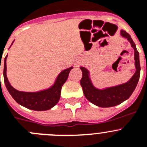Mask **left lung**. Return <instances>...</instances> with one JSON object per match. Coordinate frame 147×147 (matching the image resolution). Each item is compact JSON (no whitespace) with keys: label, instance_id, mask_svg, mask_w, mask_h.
<instances>
[{"label":"left lung","instance_id":"obj_1","mask_svg":"<svg viewBox=\"0 0 147 147\" xmlns=\"http://www.w3.org/2000/svg\"><path fill=\"white\" fill-rule=\"evenodd\" d=\"M120 35L125 38H127L134 49L136 72L130 80L119 85L98 89L92 84L90 79V71L84 67H80V69L82 71V78L80 81V84L82 87L84 96L89 101L99 107H112L127 100L135 90L139 80L141 72L139 53L137 51L135 43L133 42L130 35L123 30L120 31Z\"/></svg>","mask_w":147,"mask_h":147}]
</instances>
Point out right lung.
<instances>
[{"label":"right lung","instance_id":"add662e5","mask_svg":"<svg viewBox=\"0 0 147 147\" xmlns=\"http://www.w3.org/2000/svg\"><path fill=\"white\" fill-rule=\"evenodd\" d=\"M14 41L12 42L11 45L13 44ZM7 57L8 55H6L4 59V82H5L6 89L8 90L10 95L17 103L27 108V109H29L41 111L50 109L58 103L60 98V93H61V88L64 83L66 82L68 74L73 67H70V68L62 71L57 76L54 84L49 88L44 89V90H40L38 92H24V91H19L14 88L11 85L8 80L7 76H6V70H7L6 59H7Z\"/></svg>","mask_w":147,"mask_h":147}]
</instances>
